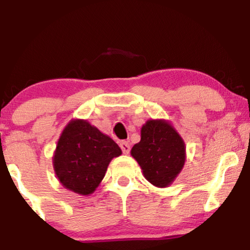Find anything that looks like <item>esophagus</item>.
I'll return each instance as SVG.
<instances>
[{"label": "esophagus", "mask_w": 250, "mask_h": 250, "mask_svg": "<svg viewBox=\"0 0 250 250\" xmlns=\"http://www.w3.org/2000/svg\"><path fill=\"white\" fill-rule=\"evenodd\" d=\"M120 147H121L123 154H129V151H130V146H129V143L127 141H121L120 142Z\"/></svg>", "instance_id": "1"}]
</instances>
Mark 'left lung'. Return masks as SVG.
<instances>
[{
    "label": "left lung",
    "mask_w": 250,
    "mask_h": 250,
    "mask_svg": "<svg viewBox=\"0 0 250 250\" xmlns=\"http://www.w3.org/2000/svg\"><path fill=\"white\" fill-rule=\"evenodd\" d=\"M146 180L159 188L170 186L186 162V145L171 123L148 120L141 128V140L130 151Z\"/></svg>",
    "instance_id": "obj_1"
}]
</instances>
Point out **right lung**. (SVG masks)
Returning a JSON list of instances; mask_svg holds the SVG:
<instances>
[{
  "mask_svg": "<svg viewBox=\"0 0 250 250\" xmlns=\"http://www.w3.org/2000/svg\"><path fill=\"white\" fill-rule=\"evenodd\" d=\"M121 148L108 135L87 120L74 119L63 129L53 156V167L60 183L68 190L90 195L104 177Z\"/></svg>",
  "mask_w": 250,
  "mask_h": 250,
  "instance_id": "obj_1",
  "label": "right lung"
}]
</instances>
